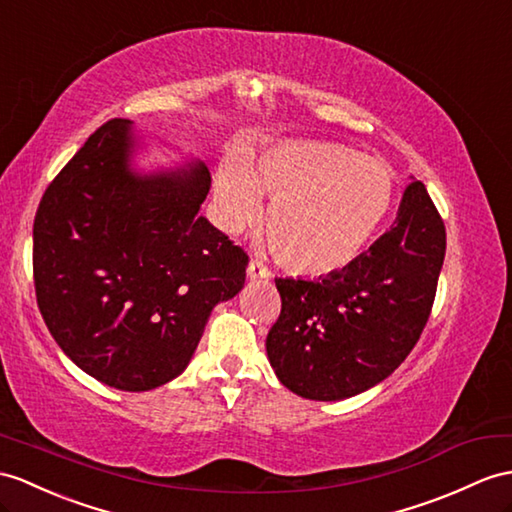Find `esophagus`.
<instances>
[{
    "instance_id": "esophagus-1",
    "label": "esophagus",
    "mask_w": 512,
    "mask_h": 512,
    "mask_svg": "<svg viewBox=\"0 0 512 512\" xmlns=\"http://www.w3.org/2000/svg\"><path fill=\"white\" fill-rule=\"evenodd\" d=\"M269 276V269L260 263V260H249L247 265V278L249 280H260V278H267Z\"/></svg>"
}]
</instances>
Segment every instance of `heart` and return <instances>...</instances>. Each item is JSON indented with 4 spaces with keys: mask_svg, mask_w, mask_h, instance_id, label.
Returning a JSON list of instances; mask_svg holds the SVG:
<instances>
[{
    "mask_svg": "<svg viewBox=\"0 0 512 512\" xmlns=\"http://www.w3.org/2000/svg\"><path fill=\"white\" fill-rule=\"evenodd\" d=\"M273 199L267 241L280 265L299 276H330L354 263L389 213L393 173L386 162L341 143L293 139L265 147L245 169L230 162L217 176L223 223L239 230Z\"/></svg>",
    "mask_w": 512,
    "mask_h": 512,
    "instance_id": "obj_1",
    "label": "heart"
}]
</instances>
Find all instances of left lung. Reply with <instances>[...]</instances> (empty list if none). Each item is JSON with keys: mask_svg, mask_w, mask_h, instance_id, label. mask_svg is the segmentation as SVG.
Segmentation results:
<instances>
[{"mask_svg": "<svg viewBox=\"0 0 512 512\" xmlns=\"http://www.w3.org/2000/svg\"><path fill=\"white\" fill-rule=\"evenodd\" d=\"M443 258L445 223L413 180L391 230L352 265L319 280L276 278L282 308L265 345L280 382L332 402L391 376L426 328Z\"/></svg>", "mask_w": 512, "mask_h": 512, "instance_id": "1", "label": "left lung"}]
</instances>
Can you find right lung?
<instances>
[{
	"label": "right lung",
	"instance_id": "obj_1",
	"mask_svg": "<svg viewBox=\"0 0 512 512\" xmlns=\"http://www.w3.org/2000/svg\"><path fill=\"white\" fill-rule=\"evenodd\" d=\"M130 121L99 126L45 189L34 291L60 350L95 380L149 391L186 369L215 304L243 289L249 256L199 217L204 165L139 178Z\"/></svg>",
	"mask_w": 512,
	"mask_h": 512
}]
</instances>
